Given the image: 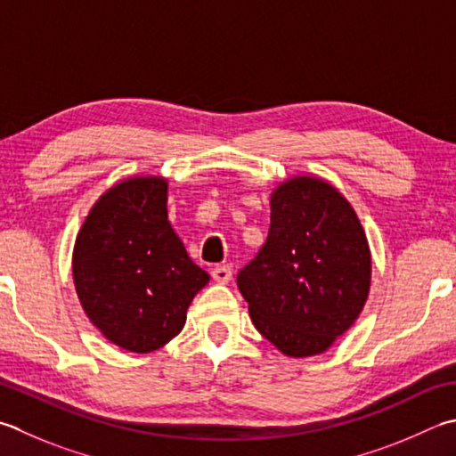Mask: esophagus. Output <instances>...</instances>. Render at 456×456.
<instances>
[{
	"instance_id": "esophagus-1",
	"label": "esophagus",
	"mask_w": 456,
	"mask_h": 456,
	"mask_svg": "<svg viewBox=\"0 0 456 456\" xmlns=\"http://www.w3.org/2000/svg\"><path fill=\"white\" fill-rule=\"evenodd\" d=\"M211 276H213V281L225 284V282L231 281V276H233V266H231V265H217L216 269L211 271Z\"/></svg>"
}]
</instances>
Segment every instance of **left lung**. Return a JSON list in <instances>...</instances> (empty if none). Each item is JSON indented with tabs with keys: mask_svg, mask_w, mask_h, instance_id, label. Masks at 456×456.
I'll list each match as a JSON object with an SVG mask.
<instances>
[{
	"mask_svg": "<svg viewBox=\"0 0 456 456\" xmlns=\"http://www.w3.org/2000/svg\"><path fill=\"white\" fill-rule=\"evenodd\" d=\"M370 279L368 239L350 203L322 180L292 177L274 190L269 237L237 287L258 332L305 358L355 322Z\"/></svg>",
	"mask_w": 456,
	"mask_h": 456,
	"instance_id": "8db88e82",
	"label": "left lung"
}]
</instances>
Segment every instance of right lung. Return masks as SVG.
I'll list each match as a JSON object with an SVG mask.
<instances>
[{"label":"right lung","mask_w":456,"mask_h":456,"mask_svg":"<svg viewBox=\"0 0 456 456\" xmlns=\"http://www.w3.org/2000/svg\"><path fill=\"white\" fill-rule=\"evenodd\" d=\"M167 182L132 177L110 187L78 231L75 289L91 322L128 352L158 350L182 332L209 282L167 221Z\"/></svg>","instance_id":"right-lung-1"}]
</instances>
